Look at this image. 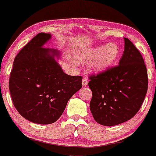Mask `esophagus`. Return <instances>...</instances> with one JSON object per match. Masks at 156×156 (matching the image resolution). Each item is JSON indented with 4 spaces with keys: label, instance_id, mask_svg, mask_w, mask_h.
I'll return each instance as SVG.
<instances>
[{
    "label": "esophagus",
    "instance_id": "1",
    "mask_svg": "<svg viewBox=\"0 0 156 156\" xmlns=\"http://www.w3.org/2000/svg\"><path fill=\"white\" fill-rule=\"evenodd\" d=\"M88 84V80L87 78H84L82 80V85L84 86V87H85V86H87Z\"/></svg>",
    "mask_w": 156,
    "mask_h": 156
}]
</instances>
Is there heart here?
<instances>
[{
    "instance_id": "obj_1",
    "label": "heart",
    "mask_w": 156,
    "mask_h": 156,
    "mask_svg": "<svg viewBox=\"0 0 156 156\" xmlns=\"http://www.w3.org/2000/svg\"><path fill=\"white\" fill-rule=\"evenodd\" d=\"M120 55V48L116 44L109 43L95 48L86 49L81 52L78 59L82 63L93 62V69L101 72L112 66Z\"/></svg>"
}]
</instances>
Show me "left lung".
<instances>
[{
  "label": "left lung",
  "mask_w": 156,
  "mask_h": 156,
  "mask_svg": "<svg viewBox=\"0 0 156 156\" xmlns=\"http://www.w3.org/2000/svg\"><path fill=\"white\" fill-rule=\"evenodd\" d=\"M119 65L89 76L93 95L90 108L94 120L114 126L133 117L142 106L148 89V75L140 52L125 37Z\"/></svg>",
  "instance_id": "obj_1"
}]
</instances>
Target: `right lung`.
I'll list each match as a JSON object with an SVG mask.
<instances>
[{
    "label": "right lung",
    "mask_w": 156,
    "mask_h": 156,
    "mask_svg": "<svg viewBox=\"0 0 156 156\" xmlns=\"http://www.w3.org/2000/svg\"><path fill=\"white\" fill-rule=\"evenodd\" d=\"M51 34L39 33L14 59L9 79L12 103L20 115L41 125L54 123L69 100L82 87V77L64 73L56 50L43 47Z\"/></svg>",
    "instance_id": "right-lung-1"
}]
</instances>
